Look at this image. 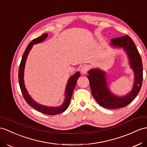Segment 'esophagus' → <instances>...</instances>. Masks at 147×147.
<instances>
[{
  "label": "esophagus",
  "instance_id": "obj_1",
  "mask_svg": "<svg viewBox=\"0 0 147 147\" xmlns=\"http://www.w3.org/2000/svg\"><path fill=\"white\" fill-rule=\"evenodd\" d=\"M88 67L87 65H83L80 69V71L82 74H85L87 73V71L88 70Z\"/></svg>",
  "mask_w": 147,
  "mask_h": 147
}]
</instances>
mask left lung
I'll return each mask as SVG.
<instances>
[{
	"instance_id": "1",
	"label": "left lung",
	"mask_w": 147,
	"mask_h": 147,
	"mask_svg": "<svg viewBox=\"0 0 147 147\" xmlns=\"http://www.w3.org/2000/svg\"><path fill=\"white\" fill-rule=\"evenodd\" d=\"M110 43L114 47H122L129 59L130 67L135 74L131 91L123 96L113 94L107 87L105 72L99 69L89 70L87 77L92 94L100 105L107 109H120L130 103L140 90L143 80L142 62L136 45L128 35L112 38Z\"/></svg>"
}]
</instances>
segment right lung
Listing matches in <instances>:
<instances>
[{
  "label": "right lung",
  "mask_w": 147,
  "mask_h": 147,
  "mask_svg": "<svg viewBox=\"0 0 147 147\" xmlns=\"http://www.w3.org/2000/svg\"><path fill=\"white\" fill-rule=\"evenodd\" d=\"M48 34H44L42 35L41 36L38 37V38H36L32 40L30 44H28L27 47V48L25 51L22 60H21V62L19 66V85L21 92L22 93V95L25 100L28 103V105H30L32 107H33L34 109L37 110V111L40 112H42L46 115H55L56 114H59L60 113L63 112L64 111H65L68 107L69 106L70 100L71 98V96L73 94V92L75 87L76 86L77 80L78 78L80 77V72H76L74 76L70 77V78L68 80L67 87L65 88V98L63 104L60 107H46L44 105H42L40 104H38L37 102H35L33 99L31 98V96L28 95V93L27 92V89L25 87L24 85V68L25 65H26V60L27 58V56L28 53H29L31 49L32 48L34 45L40 43L42 41H44L46 38L47 37Z\"/></svg>",
  "instance_id": "obj_1"
}]
</instances>
